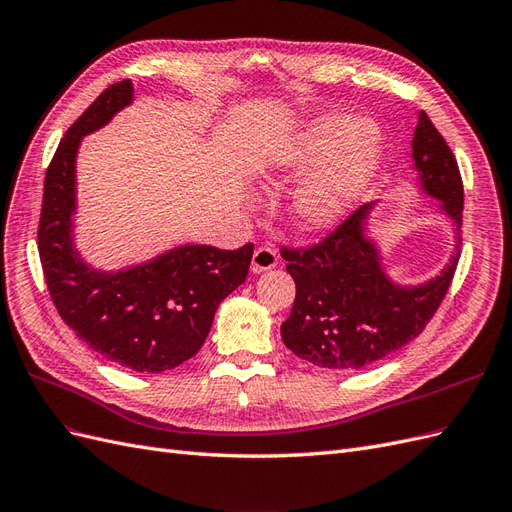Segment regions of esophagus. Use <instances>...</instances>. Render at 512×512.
<instances>
[{
	"label": "esophagus",
	"mask_w": 512,
	"mask_h": 512,
	"mask_svg": "<svg viewBox=\"0 0 512 512\" xmlns=\"http://www.w3.org/2000/svg\"><path fill=\"white\" fill-rule=\"evenodd\" d=\"M276 264H279V255H276L274 248H270V246H259L257 251L253 253L251 270H253L255 274H264V272L276 268Z\"/></svg>",
	"instance_id": "34e87169"
}]
</instances>
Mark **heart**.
Here are the masks:
<instances>
[{
	"instance_id": "b5f03b06",
	"label": "heart",
	"mask_w": 512,
	"mask_h": 512,
	"mask_svg": "<svg viewBox=\"0 0 512 512\" xmlns=\"http://www.w3.org/2000/svg\"><path fill=\"white\" fill-rule=\"evenodd\" d=\"M382 137L352 115H328L274 152L259 180L266 186L306 178L289 199V218L300 231L337 227L369 191L382 167Z\"/></svg>"
}]
</instances>
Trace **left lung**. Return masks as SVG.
<instances>
[{"instance_id": "8db88e82", "label": "left lung", "mask_w": 512, "mask_h": 512, "mask_svg": "<svg viewBox=\"0 0 512 512\" xmlns=\"http://www.w3.org/2000/svg\"><path fill=\"white\" fill-rule=\"evenodd\" d=\"M412 160L422 193L440 201L457 233L455 253L444 270L420 285L394 283L382 253L369 236L375 203H364L324 242L311 248H281L296 283V300L281 326L283 343L315 367L362 369L397 352L425 330L457 270L463 184L457 160L420 111L412 139Z\"/></svg>"}]
</instances>
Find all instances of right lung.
<instances>
[{
  "label": "right lung",
  "mask_w": 512,
  "mask_h": 512,
  "mask_svg": "<svg viewBox=\"0 0 512 512\" xmlns=\"http://www.w3.org/2000/svg\"><path fill=\"white\" fill-rule=\"evenodd\" d=\"M130 102V79L113 83L57 145L45 175L38 253L55 309L81 341L120 367L160 373L199 352L218 304L246 281L253 244L238 251L182 244L122 270H96L79 255V145Z\"/></svg>",
  "instance_id": "add662e5"
}]
</instances>
